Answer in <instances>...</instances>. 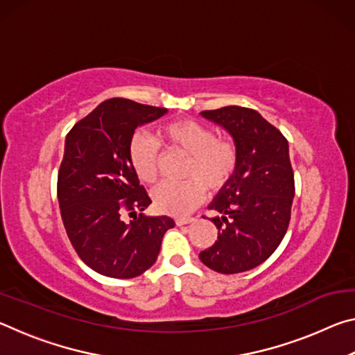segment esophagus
<instances>
[{"instance_id": "34e87169", "label": "esophagus", "mask_w": 355, "mask_h": 355, "mask_svg": "<svg viewBox=\"0 0 355 355\" xmlns=\"http://www.w3.org/2000/svg\"><path fill=\"white\" fill-rule=\"evenodd\" d=\"M192 220H194L192 218H177V219H175L177 225H186V224H191Z\"/></svg>"}]
</instances>
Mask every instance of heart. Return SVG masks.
Returning <instances> with one entry per match:
<instances>
[{
    "mask_svg": "<svg viewBox=\"0 0 355 355\" xmlns=\"http://www.w3.org/2000/svg\"><path fill=\"white\" fill-rule=\"evenodd\" d=\"M167 146L191 155L183 183L164 182L153 191L155 207L159 211L183 216L199 205L203 192L219 189L235 172L238 153L230 141L219 139L216 131L196 120H178L161 130ZM159 142L147 133H136L130 144L131 166L142 182L153 183L158 177Z\"/></svg>",
    "mask_w": 355,
    "mask_h": 355,
    "instance_id": "heart-1",
    "label": "heart"
}]
</instances>
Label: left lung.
Here are the masks:
<instances>
[{
  "instance_id": "left-lung-1",
  "label": "left lung",
  "mask_w": 355,
  "mask_h": 355,
  "mask_svg": "<svg viewBox=\"0 0 355 355\" xmlns=\"http://www.w3.org/2000/svg\"><path fill=\"white\" fill-rule=\"evenodd\" d=\"M200 116L232 136L238 161L208 205L220 213L211 219L219 232L199 258L220 274L249 271L272 255L290 224L294 175L288 141L249 107L225 106Z\"/></svg>"
}]
</instances>
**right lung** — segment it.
<instances>
[{
  "label": "right lung",
  "mask_w": 355,
  "mask_h": 355,
  "mask_svg": "<svg viewBox=\"0 0 355 355\" xmlns=\"http://www.w3.org/2000/svg\"><path fill=\"white\" fill-rule=\"evenodd\" d=\"M167 114L166 107L111 98L80 120L65 137L58 200L71 245L95 272L133 279L153 266L169 216H147L152 200L130 159L135 130ZM123 211L135 215L125 223Z\"/></svg>",
  "instance_id": "right-lung-1"
}]
</instances>
